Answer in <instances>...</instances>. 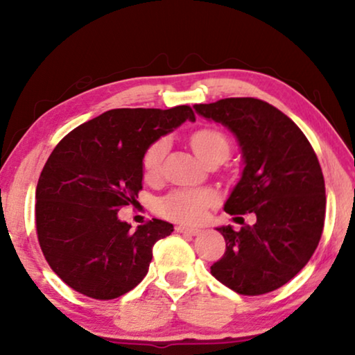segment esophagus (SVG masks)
I'll use <instances>...</instances> for the list:
<instances>
[{"label":"esophagus","instance_id":"1","mask_svg":"<svg viewBox=\"0 0 355 355\" xmlns=\"http://www.w3.org/2000/svg\"><path fill=\"white\" fill-rule=\"evenodd\" d=\"M175 230L178 233H183V235H188V236H197L200 233L199 228H192V227H184V225H177Z\"/></svg>","mask_w":355,"mask_h":355}]
</instances>
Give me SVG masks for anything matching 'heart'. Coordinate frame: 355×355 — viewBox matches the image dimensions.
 Returning a JSON list of instances; mask_svg holds the SVG:
<instances>
[{"instance_id":"1","label":"heart","mask_w":355,"mask_h":355,"mask_svg":"<svg viewBox=\"0 0 355 355\" xmlns=\"http://www.w3.org/2000/svg\"><path fill=\"white\" fill-rule=\"evenodd\" d=\"M191 146L196 155L202 161H207L216 152L225 150L228 152V142L225 136L218 130L203 128L191 136ZM167 152V139H158L147 148L144 155L142 166L148 178L159 173L161 164ZM213 202V194L209 191H173L159 202V211L167 218L175 219L184 224H197L205 218L207 208Z\"/></svg>"}]
</instances>
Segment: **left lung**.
<instances>
[{"label": "left lung", "instance_id": "obj_1", "mask_svg": "<svg viewBox=\"0 0 355 355\" xmlns=\"http://www.w3.org/2000/svg\"><path fill=\"white\" fill-rule=\"evenodd\" d=\"M194 110L230 130L241 148V178L225 213L257 216L252 225L239 218V232L216 228L225 254L211 274L245 296L277 290L309 263L321 239L326 188L320 161L297 125L266 101L224 98Z\"/></svg>", "mask_w": 355, "mask_h": 355}]
</instances>
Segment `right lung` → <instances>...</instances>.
I'll use <instances>...</instances> for the list:
<instances>
[{"instance_id": "right-lung-1", "label": "right lung", "mask_w": 355, "mask_h": 355, "mask_svg": "<svg viewBox=\"0 0 355 355\" xmlns=\"http://www.w3.org/2000/svg\"><path fill=\"white\" fill-rule=\"evenodd\" d=\"M186 120L196 116L184 105L111 110L51 152L35 189V228L45 260L75 291L116 299L146 277L155 243L173 225L153 219L131 230L117 213L136 203L147 148Z\"/></svg>"}]
</instances>
